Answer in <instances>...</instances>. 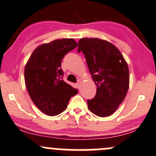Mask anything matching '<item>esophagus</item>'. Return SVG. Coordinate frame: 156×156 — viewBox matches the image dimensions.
I'll return each instance as SVG.
<instances>
[{"label":"esophagus","mask_w":156,"mask_h":156,"mask_svg":"<svg viewBox=\"0 0 156 156\" xmlns=\"http://www.w3.org/2000/svg\"><path fill=\"white\" fill-rule=\"evenodd\" d=\"M76 86H77V87H78V88H80V82H78V83L76 84Z\"/></svg>","instance_id":"esophagus-1"}]
</instances>
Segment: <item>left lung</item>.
Returning a JSON list of instances; mask_svg holds the SVG:
<instances>
[{
	"instance_id": "1",
	"label": "left lung",
	"mask_w": 156,
	"mask_h": 156,
	"mask_svg": "<svg viewBox=\"0 0 156 156\" xmlns=\"http://www.w3.org/2000/svg\"><path fill=\"white\" fill-rule=\"evenodd\" d=\"M78 52H83L92 79L97 86L95 98L87 107L100 117L112 115L122 103L129 86L127 63L110 42L99 38H82Z\"/></svg>"
}]
</instances>
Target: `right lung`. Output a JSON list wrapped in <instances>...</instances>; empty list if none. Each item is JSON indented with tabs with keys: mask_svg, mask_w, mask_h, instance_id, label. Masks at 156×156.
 Returning <instances> with one entry per match:
<instances>
[{
	"mask_svg": "<svg viewBox=\"0 0 156 156\" xmlns=\"http://www.w3.org/2000/svg\"><path fill=\"white\" fill-rule=\"evenodd\" d=\"M72 38H63L44 43L32 52L25 65L24 81L34 105L48 116H56L67 108L77 90L63 80L61 61L77 47Z\"/></svg>",
	"mask_w": 156,
	"mask_h": 156,
	"instance_id": "add662e5",
	"label": "right lung"
}]
</instances>
